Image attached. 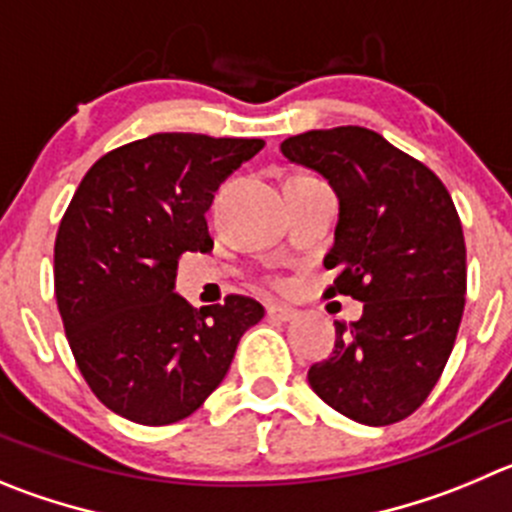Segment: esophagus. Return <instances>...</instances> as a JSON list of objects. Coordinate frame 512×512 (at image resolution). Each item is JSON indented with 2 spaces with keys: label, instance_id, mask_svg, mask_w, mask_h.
Returning a JSON list of instances; mask_svg holds the SVG:
<instances>
[{
  "label": "esophagus",
  "instance_id": "1",
  "mask_svg": "<svg viewBox=\"0 0 512 512\" xmlns=\"http://www.w3.org/2000/svg\"><path fill=\"white\" fill-rule=\"evenodd\" d=\"M267 315H270V318H275V321H283V323H288V321H293L295 315H298V310L288 308V305L270 303V305H267Z\"/></svg>",
  "mask_w": 512,
  "mask_h": 512
}]
</instances>
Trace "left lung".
I'll return each mask as SVG.
<instances>
[{"instance_id": "left-lung-1", "label": "left lung", "mask_w": 512, "mask_h": 512, "mask_svg": "<svg viewBox=\"0 0 512 512\" xmlns=\"http://www.w3.org/2000/svg\"><path fill=\"white\" fill-rule=\"evenodd\" d=\"M280 151L336 191L328 295L364 303L356 323H336V348L310 366V389L358 424L401 422L442 376L465 310L467 252L450 191L361 126L290 136Z\"/></svg>"}]
</instances>
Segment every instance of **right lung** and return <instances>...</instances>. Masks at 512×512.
<instances>
[{
  "label": "right lung",
  "instance_id": "1",
  "mask_svg": "<svg viewBox=\"0 0 512 512\" xmlns=\"http://www.w3.org/2000/svg\"><path fill=\"white\" fill-rule=\"evenodd\" d=\"M262 138L154 133L90 166L55 240V298L78 369L105 407L161 427L222 384L237 343L262 321L229 295L197 313L174 293L184 252L214 247L207 219L224 179Z\"/></svg>",
  "mask_w": 512,
  "mask_h": 512
}]
</instances>
